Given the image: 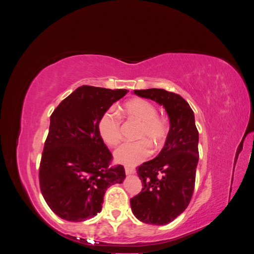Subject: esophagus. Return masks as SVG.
Returning <instances> with one entry per match:
<instances>
[{
  "instance_id": "34e87169",
  "label": "esophagus",
  "mask_w": 254,
  "mask_h": 254,
  "mask_svg": "<svg viewBox=\"0 0 254 254\" xmlns=\"http://www.w3.org/2000/svg\"><path fill=\"white\" fill-rule=\"evenodd\" d=\"M125 173H126V175H133L134 174V171L132 170V168H130V167H126L125 168Z\"/></svg>"
}]
</instances>
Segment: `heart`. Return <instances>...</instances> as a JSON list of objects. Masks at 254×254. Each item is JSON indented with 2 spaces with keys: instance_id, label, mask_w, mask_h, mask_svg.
<instances>
[{
  "instance_id": "obj_1",
  "label": "heart",
  "mask_w": 254,
  "mask_h": 254,
  "mask_svg": "<svg viewBox=\"0 0 254 254\" xmlns=\"http://www.w3.org/2000/svg\"><path fill=\"white\" fill-rule=\"evenodd\" d=\"M126 117L140 123L135 137L149 142L153 149L162 146L168 134L167 122L160 118L156 106L144 98H134L123 106ZM97 130L99 136L108 146H115L121 139V120L113 110H107L98 121ZM143 140L122 144L114 151V159L118 163L134 166L149 156L148 143Z\"/></svg>"
}]
</instances>
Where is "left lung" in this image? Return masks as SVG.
<instances>
[{"mask_svg": "<svg viewBox=\"0 0 254 254\" xmlns=\"http://www.w3.org/2000/svg\"><path fill=\"white\" fill-rule=\"evenodd\" d=\"M163 106L170 131L159 155L137 168L142 191L130 199L134 216L145 224L167 225L187 209L193 196L199 160V134L186 99L164 89L134 90Z\"/></svg>", "mask_w": 254, "mask_h": 254, "instance_id": "1", "label": "left lung"}]
</instances>
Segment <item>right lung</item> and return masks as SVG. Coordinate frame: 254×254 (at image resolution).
<instances>
[{"mask_svg": "<svg viewBox=\"0 0 254 254\" xmlns=\"http://www.w3.org/2000/svg\"><path fill=\"white\" fill-rule=\"evenodd\" d=\"M127 92L82 86L52 113L39 182L44 200L60 218L79 222L94 217L102 211L107 189L126 178L122 165L109 166L112 155L97 124Z\"/></svg>", "mask_w": 254, "mask_h": 254, "instance_id": "right-lung-1", "label": "right lung"}]
</instances>
